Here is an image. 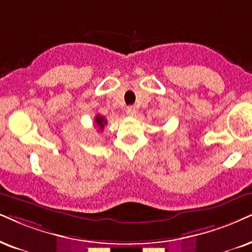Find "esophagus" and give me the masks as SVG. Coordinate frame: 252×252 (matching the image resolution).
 Instances as JSON below:
<instances>
[{
    "label": "esophagus",
    "mask_w": 252,
    "mask_h": 252,
    "mask_svg": "<svg viewBox=\"0 0 252 252\" xmlns=\"http://www.w3.org/2000/svg\"><path fill=\"white\" fill-rule=\"evenodd\" d=\"M126 114H128L129 116H133V115H136V113H137V108H136V107H133V106H130V107L126 108Z\"/></svg>",
    "instance_id": "esophagus-1"
}]
</instances>
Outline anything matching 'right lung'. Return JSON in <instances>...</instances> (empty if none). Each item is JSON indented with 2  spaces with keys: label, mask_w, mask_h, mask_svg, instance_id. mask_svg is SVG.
<instances>
[{
  "label": "right lung",
  "mask_w": 252,
  "mask_h": 252,
  "mask_svg": "<svg viewBox=\"0 0 252 252\" xmlns=\"http://www.w3.org/2000/svg\"><path fill=\"white\" fill-rule=\"evenodd\" d=\"M95 123H96V126H97V128L100 129V130H103L104 129V126H106L107 124V120L104 119L103 116H101V115H96L95 116Z\"/></svg>",
  "instance_id": "obj_1"
}]
</instances>
